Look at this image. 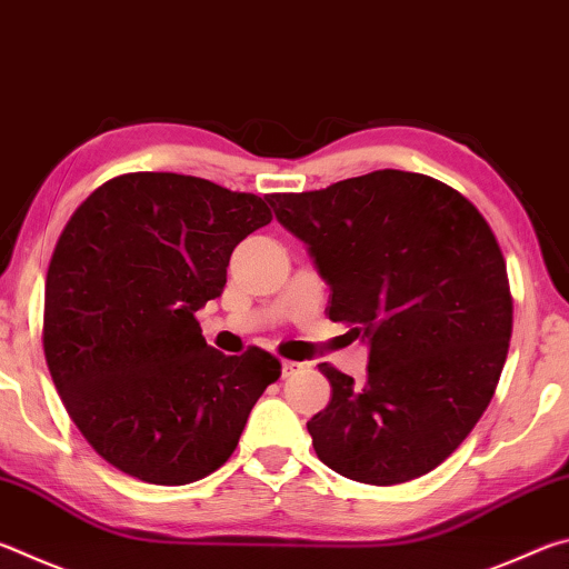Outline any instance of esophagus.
I'll return each mask as SVG.
<instances>
[{
    "instance_id": "34e87169",
    "label": "esophagus",
    "mask_w": 569,
    "mask_h": 569,
    "mask_svg": "<svg viewBox=\"0 0 569 569\" xmlns=\"http://www.w3.org/2000/svg\"><path fill=\"white\" fill-rule=\"evenodd\" d=\"M303 369V363L298 361H283V377H293V373H298Z\"/></svg>"
}]
</instances>
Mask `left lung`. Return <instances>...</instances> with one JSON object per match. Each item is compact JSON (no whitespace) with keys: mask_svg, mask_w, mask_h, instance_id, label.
Returning <instances> with one entry per match:
<instances>
[{"mask_svg":"<svg viewBox=\"0 0 569 569\" xmlns=\"http://www.w3.org/2000/svg\"><path fill=\"white\" fill-rule=\"evenodd\" d=\"M268 203L331 286L329 319L369 341L363 387L319 363L331 401L306 423L316 455L363 485L427 475L475 429L507 361L512 293L492 228L455 188L403 170Z\"/></svg>","mask_w":569,"mask_h":569,"instance_id":"left-lung-1","label":"left lung"}]
</instances>
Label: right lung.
<instances>
[{
  "label": "right lung",
  "instance_id": "right-lung-1",
  "mask_svg": "<svg viewBox=\"0 0 569 569\" xmlns=\"http://www.w3.org/2000/svg\"><path fill=\"white\" fill-rule=\"evenodd\" d=\"M271 220L266 198L178 172L112 178L67 220L44 283V359L77 429L124 475L208 477L281 377L276 356L220 353L196 321L223 293L233 248Z\"/></svg>",
  "mask_w": 569,
  "mask_h": 569
}]
</instances>
